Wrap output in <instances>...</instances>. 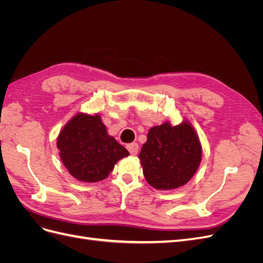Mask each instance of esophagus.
Listing matches in <instances>:
<instances>
[{"label":"esophagus","instance_id":"esophagus-1","mask_svg":"<svg viewBox=\"0 0 263 263\" xmlns=\"http://www.w3.org/2000/svg\"><path fill=\"white\" fill-rule=\"evenodd\" d=\"M127 149H128V151L130 153V155H133V156H136V155H137V153H138L139 146H138L137 142H133V144L127 145Z\"/></svg>","mask_w":263,"mask_h":263}]
</instances>
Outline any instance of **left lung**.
<instances>
[{
  "instance_id": "8db88e82",
  "label": "left lung",
  "mask_w": 263,
  "mask_h": 263,
  "mask_svg": "<svg viewBox=\"0 0 263 263\" xmlns=\"http://www.w3.org/2000/svg\"><path fill=\"white\" fill-rule=\"evenodd\" d=\"M149 184L162 191L185 185L202 161V145L193 125L184 118L151 127L138 156Z\"/></svg>"
}]
</instances>
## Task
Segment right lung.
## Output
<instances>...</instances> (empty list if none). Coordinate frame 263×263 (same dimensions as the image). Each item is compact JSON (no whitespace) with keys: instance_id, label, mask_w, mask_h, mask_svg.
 I'll return each instance as SVG.
<instances>
[{"instance_id":"right-lung-1","label":"right lung","mask_w":263,"mask_h":263,"mask_svg":"<svg viewBox=\"0 0 263 263\" xmlns=\"http://www.w3.org/2000/svg\"><path fill=\"white\" fill-rule=\"evenodd\" d=\"M57 148L68 172L86 183L106 179L115 164L129 156L109 136L100 114L77 113L70 118L58 135Z\"/></svg>"}]
</instances>
